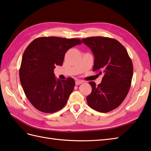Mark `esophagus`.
Returning <instances> with one entry per match:
<instances>
[{
	"label": "esophagus",
	"mask_w": 151,
	"mask_h": 151,
	"mask_svg": "<svg viewBox=\"0 0 151 151\" xmlns=\"http://www.w3.org/2000/svg\"><path fill=\"white\" fill-rule=\"evenodd\" d=\"M83 83V81H82V80H76V85H79L80 84H81Z\"/></svg>",
	"instance_id": "1"
}]
</instances>
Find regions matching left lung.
I'll use <instances>...</instances> for the list:
<instances>
[{"label":"left lung","mask_w":151,"mask_h":151,"mask_svg":"<svg viewBox=\"0 0 151 151\" xmlns=\"http://www.w3.org/2000/svg\"><path fill=\"white\" fill-rule=\"evenodd\" d=\"M94 55L93 71L103 73L98 85L91 81V93L87 97L89 107L99 112L111 111L121 105L130 88L133 64L125 47L116 40L94 36L82 40Z\"/></svg>","instance_id":"1"}]
</instances>
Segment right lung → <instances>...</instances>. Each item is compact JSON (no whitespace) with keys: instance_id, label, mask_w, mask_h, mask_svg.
Returning a JSON list of instances; mask_svg holds the SVG:
<instances>
[{"instance_id":"add662e5","label":"right lung","mask_w":151,"mask_h":151,"mask_svg":"<svg viewBox=\"0 0 151 151\" xmlns=\"http://www.w3.org/2000/svg\"><path fill=\"white\" fill-rule=\"evenodd\" d=\"M81 44V40L76 38L40 37L26 48L19 78L27 99L36 109L52 113L66 105L74 88L75 81L72 78L57 79L54 69L56 65H63L69 49Z\"/></svg>"}]
</instances>
